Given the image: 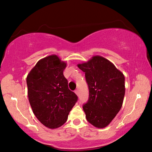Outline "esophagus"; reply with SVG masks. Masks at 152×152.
<instances>
[{
	"instance_id": "34e87169",
	"label": "esophagus",
	"mask_w": 152,
	"mask_h": 152,
	"mask_svg": "<svg viewBox=\"0 0 152 152\" xmlns=\"http://www.w3.org/2000/svg\"><path fill=\"white\" fill-rule=\"evenodd\" d=\"M75 94L77 95V96H79V95H80V93H79V91L78 90H76L75 91Z\"/></svg>"
}]
</instances>
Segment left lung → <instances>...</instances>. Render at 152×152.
<instances>
[{
  "instance_id": "8db88e82",
  "label": "left lung",
  "mask_w": 152,
  "mask_h": 152,
  "mask_svg": "<svg viewBox=\"0 0 152 152\" xmlns=\"http://www.w3.org/2000/svg\"><path fill=\"white\" fill-rule=\"evenodd\" d=\"M85 72L89 98L83 105L86 120L95 127L104 128L121 109L125 93L124 76L113 63L96 55L77 64Z\"/></svg>"
}]
</instances>
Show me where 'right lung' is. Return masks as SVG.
<instances>
[{
    "label": "right lung",
    "instance_id": "1",
    "mask_svg": "<svg viewBox=\"0 0 152 152\" xmlns=\"http://www.w3.org/2000/svg\"><path fill=\"white\" fill-rule=\"evenodd\" d=\"M67 64L56 55L39 60L27 76L28 95L37 119L49 129L63 125L77 101L64 75Z\"/></svg>",
    "mask_w": 152,
    "mask_h": 152
}]
</instances>
